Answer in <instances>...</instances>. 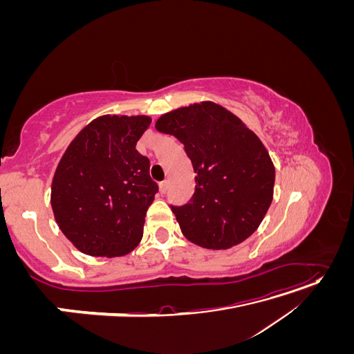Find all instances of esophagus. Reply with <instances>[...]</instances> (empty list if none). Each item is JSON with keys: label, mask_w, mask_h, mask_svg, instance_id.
<instances>
[{"label": "esophagus", "mask_w": 354, "mask_h": 354, "mask_svg": "<svg viewBox=\"0 0 354 354\" xmlns=\"http://www.w3.org/2000/svg\"><path fill=\"white\" fill-rule=\"evenodd\" d=\"M167 190H168V181L165 180V181H160V183H159V192H160V194H167Z\"/></svg>", "instance_id": "esophagus-1"}]
</instances>
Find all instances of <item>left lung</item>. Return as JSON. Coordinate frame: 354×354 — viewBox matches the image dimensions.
Returning <instances> with one entry per match:
<instances>
[{
    "label": "left lung",
    "mask_w": 354,
    "mask_h": 354,
    "mask_svg": "<svg viewBox=\"0 0 354 354\" xmlns=\"http://www.w3.org/2000/svg\"><path fill=\"white\" fill-rule=\"evenodd\" d=\"M155 128L183 143L196 173L190 202L171 207L185 236L208 250H229L250 238L274 187V165L257 134L214 102L164 113Z\"/></svg>",
    "instance_id": "1"
}]
</instances>
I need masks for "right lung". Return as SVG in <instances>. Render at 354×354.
<instances>
[{"label": "right lung", "mask_w": 354, "mask_h": 354, "mask_svg": "<svg viewBox=\"0 0 354 354\" xmlns=\"http://www.w3.org/2000/svg\"><path fill=\"white\" fill-rule=\"evenodd\" d=\"M151 122L147 115H102L63 153L50 201L60 230L81 252L112 259L140 243L158 185L136 145Z\"/></svg>", "instance_id": "right-lung-1"}]
</instances>
